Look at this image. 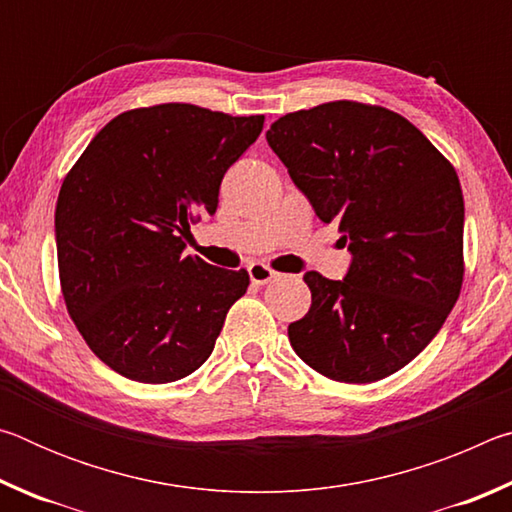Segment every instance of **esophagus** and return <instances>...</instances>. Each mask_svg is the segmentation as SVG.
<instances>
[{"instance_id":"obj_1","label":"esophagus","mask_w":512,"mask_h":512,"mask_svg":"<svg viewBox=\"0 0 512 512\" xmlns=\"http://www.w3.org/2000/svg\"><path fill=\"white\" fill-rule=\"evenodd\" d=\"M248 275H250V282L257 284V287H264V284L273 282L277 273L273 271L271 266L268 264H262V262H253L248 266Z\"/></svg>"}]
</instances>
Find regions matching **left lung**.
Instances as JSON below:
<instances>
[{
	"label": "left lung",
	"mask_w": 512,
	"mask_h": 512,
	"mask_svg": "<svg viewBox=\"0 0 512 512\" xmlns=\"http://www.w3.org/2000/svg\"><path fill=\"white\" fill-rule=\"evenodd\" d=\"M268 146L352 253L345 280L305 275L311 307L289 325L320 375L370 384L427 348L463 287V192L443 153L397 112L329 101L289 112Z\"/></svg>",
	"instance_id": "8db88e82"
}]
</instances>
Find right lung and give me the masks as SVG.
Returning a JSON list of instances; mask_svg holds the SVG:
<instances>
[{
  "label": "right lung",
  "mask_w": 512,
  "mask_h": 512,
  "mask_svg": "<svg viewBox=\"0 0 512 512\" xmlns=\"http://www.w3.org/2000/svg\"><path fill=\"white\" fill-rule=\"evenodd\" d=\"M262 128L264 115L158 103L108 121L69 169L56 203L60 291L119 375L169 384L212 354L250 277L185 255V235L216 212L225 171Z\"/></svg>",
  "instance_id": "right-lung-1"
}]
</instances>
